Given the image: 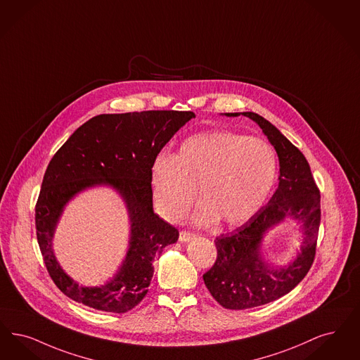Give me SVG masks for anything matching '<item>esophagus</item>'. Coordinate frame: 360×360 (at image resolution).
<instances>
[{
	"label": "esophagus",
	"mask_w": 360,
	"mask_h": 360,
	"mask_svg": "<svg viewBox=\"0 0 360 360\" xmlns=\"http://www.w3.org/2000/svg\"><path fill=\"white\" fill-rule=\"evenodd\" d=\"M194 238H195V234H193L190 231H182L179 233V241L181 243H188V241H191Z\"/></svg>",
	"instance_id": "1"
}]
</instances>
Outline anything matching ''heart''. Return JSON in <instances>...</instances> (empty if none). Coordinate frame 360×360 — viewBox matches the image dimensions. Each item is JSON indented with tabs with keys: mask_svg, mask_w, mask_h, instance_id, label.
<instances>
[{
	"mask_svg": "<svg viewBox=\"0 0 360 360\" xmlns=\"http://www.w3.org/2000/svg\"><path fill=\"white\" fill-rule=\"evenodd\" d=\"M276 178L274 147L228 129L187 138L173 157L154 159L150 170L155 206L172 222L186 216L198 187L202 202L195 221L201 225L219 219L238 226L249 221L269 198Z\"/></svg>",
	"mask_w": 360,
	"mask_h": 360,
	"instance_id": "b5f03b06",
	"label": "heart"
}]
</instances>
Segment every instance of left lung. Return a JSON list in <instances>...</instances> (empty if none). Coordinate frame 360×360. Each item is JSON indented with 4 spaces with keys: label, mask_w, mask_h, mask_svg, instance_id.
<instances>
[{
    "label": "left lung",
    "mask_w": 360,
    "mask_h": 360,
    "mask_svg": "<svg viewBox=\"0 0 360 360\" xmlns=\"http://www.w3.org/2000/svg\"><path fill=\"white\" fill-rule=\"evenodd\" d=\"M256 122L274 146L278 162V187L271 201L243 226L217 237V259L203 274L216 302L228 309H246L274 302L289 293L311 269L320 226V190L302 151L271 122L255 112H234ZM287 216L302 224L301 253L289 266L276 270L260 256L264 233Z\"/></svg>",
    "instance_id": "left-lung-1"
}]
</instances>
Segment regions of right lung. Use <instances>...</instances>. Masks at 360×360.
Returning a JSON list of instances; mask_svg holds the SVG:
<instances>
[{
  "label": "right lung",
  "mask_w": 360,
  "mask_h": 360,
  "mask_svg": "<svg viewBox=\"0 0 360 360\" xmlns=\"http://www.w3.org/2000/svg\"><path fill=\"white\" fill-rule=\"evenodd\" d=\"M193 117L191 111L95 116L76 129L51 159L36 203V229L46 271L65 296L114 314H124L143 300L154 274V257L179 236L153 210L151 165ZM96 184L114 186L127 202L130 248L114 279L101 288H82L60 269L51 240L63 206L77 192Z\"/></svg>",
  "instance_id": "right-lung-1"
}]
</instances>
